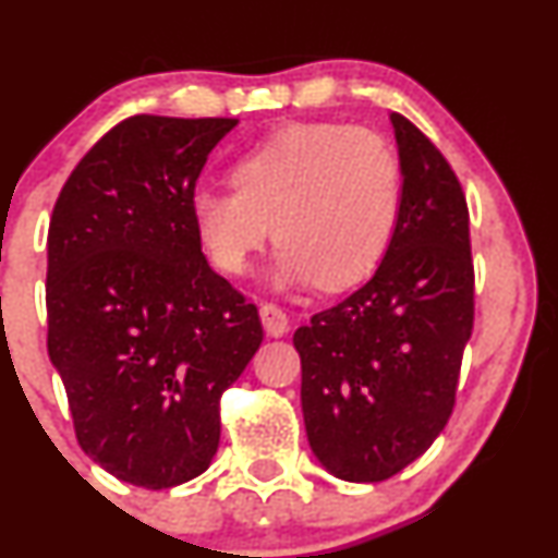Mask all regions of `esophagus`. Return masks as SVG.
Returning <instances> with one entry per match:
<instances>
[{"instance_id":"1","label":"esophagus","mask_w":558,"mask_h":558,"mask_svg":"<svg viewBox=\"0 0 558 558\" xmlns=\"http://www.w3.org/2000/svg\"><path fill=\"white\" fill-rule=\"evenodd\" d=\"M259 317H262V325H265L267 336L280 338V336H286V332H288V315L283 310H280V306L262 304Z\"/></svg>"}]
</instances>
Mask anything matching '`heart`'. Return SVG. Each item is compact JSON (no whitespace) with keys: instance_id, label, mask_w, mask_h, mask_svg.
I'll use <instances>...</instances> for the list:
<instances>
[{"instance_id":"b5f03b06","label":"heart","mask_w":558,"mask_h":558,"mask_svg":"<svg viewBox=\"0 0 558 558\" xmlns=\"http://www.w3.org/2000/svg\"><path fill=\"white\" fill-rule=\"evenodd\" d=\"M233 189L202 185L191 217L204 252L243 275L267 235L280 243L267 283L341 291L380 265L401 213V170L380 136L341 123H296L233 165Z\"/></svg>"}]
</instances>
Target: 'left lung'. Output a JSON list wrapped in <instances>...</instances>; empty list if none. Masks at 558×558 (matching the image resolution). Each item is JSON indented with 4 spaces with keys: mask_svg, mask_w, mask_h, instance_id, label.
<instances>
[{
    "mask_svg": "<svg viewBox=\"0 0 558 558\" xmlns=\"http://www.w3.org/2000/svg\"><path fill=\"white\" fill-rule=\"evenodd\" d=\"M401 213L373 278L293 332L301 412L330 475L380 483L446 427L475 319L470 213L433 141L390 112Z\"/></svg>",
    "mask_w": 558,
    "mask_h": 558,
    "instance_id": "left-lung-1",
    "label": "left lung"
}]
</instances>
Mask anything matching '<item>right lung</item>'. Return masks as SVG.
<instances>
[{"label":"right lung","instance_id":"obj_1","mask_svg":"<svg viewBox=\"0 0 558 558\" xmlns=\"http://www.w3.org/2000/svg\"><path fill=\"white\" fill-rule=\"evenodd\" d=\"M235 118L136 114L70 172L49 222V360L78 444L162 490L207 470L220 396L262 343L257 306L209 267L191 196Z\"/></svg>","mask_w":558,"mask_h":558}]
</instances>
